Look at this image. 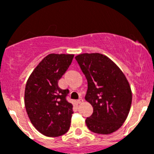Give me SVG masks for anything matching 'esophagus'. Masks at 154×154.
<instances>
[{"label":"esophagus","mask_w":154,"mask_h":154,"mask_svg":"<svg viewBox=\"0 0 154 154\" xmlns=\"http://www.w3.org/2000/svg\"><path fill=\"white\" fill-rule=\"evenodd\" d=\"M83 101H84V100H83V99H82V98H79V99H78V101H77V102H78L79 104H81V103H83Z\"/></svg>","instance_id":"34e87169"}]
</instances>
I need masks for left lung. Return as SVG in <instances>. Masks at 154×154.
<instances>
[{
	"label": "left lung",
	"instance_id": "obj_1",
	"mask_svg": "<svg viewBox=\"0 0 154 154\" xmlns=\"http://www.w3.org/2000/svg\"><path fill=\"white\" fill-rule=\"evenodd\" d=\"M88 82L85 100L93 113L85 119L93 133L110 134L123 126L130 112L132 91L127 79L109 58L100 53L75 56Z\"/></svg>",
	"mask_w": 154,
	"mask_h": 154
}]
</instances>
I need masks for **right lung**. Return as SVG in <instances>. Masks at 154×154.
Here are the masks:
<instances>
[{"label": "right lung", "mask_w": 154, "mask_h": 154, "mask_svg": "<svg viewBox=\"0 0 154 154\" xmlns=\"http://www.w3.org/2000/svg\"><path fill=\"white\" fill-rule=\"evenodd\" d=\"M73 57L70 54L48 55L27 81L24 91L27 113L35 129L46 137L62 136L70 127L73 106L65 99L69 89H60L58 82Z\"/></svg>", "instance_id": "right-lung-1"}]
</instances>
